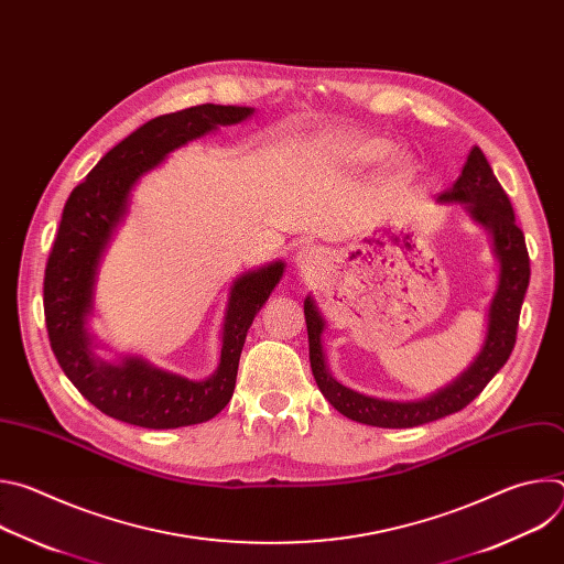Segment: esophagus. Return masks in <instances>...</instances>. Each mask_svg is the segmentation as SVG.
Segmentation results:
<instances>
[{
    "label": "esophagus",
    "instance_id": "esophagus-1",
    "mask_svg": "<svg viewBox=\"0 0 564 564\" xmlns=\"http://www.w3.org/2000/svg\"><path fill=\"white\" fill-rule=\"evenodd\" d=\"M321 261V252L316 248H301L294 257V265L301 270V272H314L316 265Z\"/></svg>",
    "mask_w": 564,
    "mask_h": 564
}]
</instances>
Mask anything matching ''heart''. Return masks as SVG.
<instances>
[{"label": "heart", "mask_w": 564, "mask_h": 564, "mask_svg": "<svg viewBox=\"0 0 564 564\" xmlns=\"http://www.w3.org/2000/svg\"><path fill=\"white\" fill-rule=\"evenodd\" d=\"M390 153V144L381 138L364 135V133H348L337 140V155L348 165L357 167H368L375 163H381V160ZM394 172H404V163L401 160H394L392 163Z\"/></svg>", "instance_id": "1"}]
</instances>
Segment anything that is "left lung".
Returning a JSON list of instances; mask_svg holds the SVG:
<instances>
[{
    "label": "left lung",
    "instance_id": "obj_1",
    "mask_svg": "<svg viewBox=\"0 0 564 564\" xmlns=\"http://www.w3.org/2000/svg\"><path fill=\"white\" fill-rule=\"evenodd\" d=\"M440 203L464 205L470 220L485 227L491 236V252L500 265L498 288L489 303L487 335L479 352L470 366L455 377L444 388L429 397L413 401H392L370 397L348 386L339 383L326 361L324 352V330L326 321L321 316L312 296H305L303 312L310 344V368L318 390L330 404L359 424L379 429H413L453 415L468 406L470 401L485 390V386L496 377V372L507 364L513 346L520 321V307L529 288V252L524 246V234L516 225V214L509 196L498 183L489 160L479 147H473L466 165L451 189H446Z\"/></svg>",
    "mask_w": 564,
    "mask_h": 564
}]
</instances>
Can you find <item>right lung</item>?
<instances>
[{
    "label": "right lung",
    "instance_id": "right-lung-1",
    "mask_svg": "<svg viewBox=\"0 0 564 564\" xmlns=\"http://www.w3.org/2000/svg\"><path fill=\"white\" fill-rule=\"evenodd\" d=\"M252 107L198 105L149 120L118 142L79 183L62 212L44 274V316L51 348L70 383L105 415L142 426L178 429L216 417L234 394L240 350L254 316L279 285L285 263L240 274L227 296L218 368L194 381L155 368L140 355L105 361L89 333L102 257L131 205V189L183 144L238 124Z\"/></svg>",
    "mask_w": 564,
    "mask_h": 564
}]
</instances>
